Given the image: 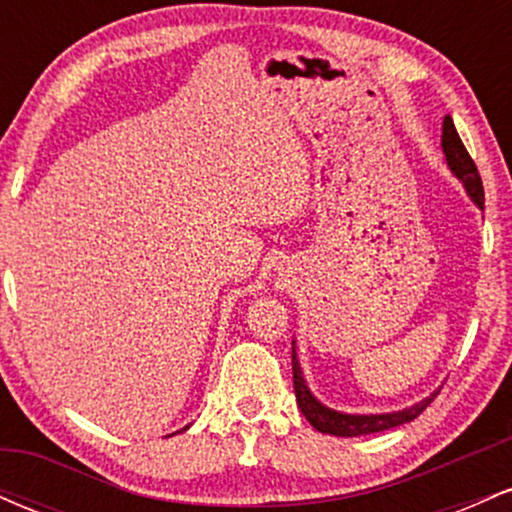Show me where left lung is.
<instances>
[{
    "label": "left lung",
    "mask_w": 512,
    "mask_h": 512,
    "mask_svg": "<svg viewBox=\"0 0 512 512\" xmlns=\"http://www.w3.org/2000/svg\"><path fill=\"white\" fill-rule=\"evenodd\" d=\"M440 146H443L445 161L457 180H462L464 190L472 197V202L479 209H484V185H481V175L477 166H474L472 156L464 149L460 134H457L455 125H452V117L445 115L443 120V134H440ZM291 366H293V390H296V402L301 407L303 416L310 421V426L317 428L320 433H330V436H342V438H356V436H368V433H380L387 428H395L402 424H409L416 416L424 411L428 404L433 402V397L438 392H433L431 397L421 399V402L411 404L409 409L390 411V414H342V411H334L325 407L322 402H317L313 392L308 390L303 378L301 363H298L296 354V342H293L291 351Z\"/></svg>",
    "instance_id": "1"
}]
</instances>
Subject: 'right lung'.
Segmentation results:
<instances>
[{
	"label": "right lung",
	"instance_id": "right-lung-1",
	"mask_svg": "<svg viewBox=\"0 0 512 512\" xmlns=\"http://www.w3.org/2000/svg\"><path fill=\"white\" fill-rule=\"evenodd\" d=\"M185 428H187V426H185Z\"/></svg>",
	"mask_w": 512,
	"mask_h": 512
}]
</instances>
